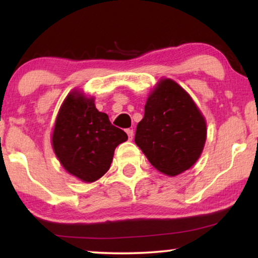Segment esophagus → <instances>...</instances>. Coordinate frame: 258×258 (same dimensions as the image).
Wrapping results in <instances>:
<instances>
[{
	"label": "esophagus",
	"instance_id": "34e87169",
	"mask_svg": "<svg viewBox=\"0 0 258 258\" xmlns=\"http://www.w3.org/2000/svg\"><path fill=\"white\" fill-rule=\"evenodd\" d=\"M125 133L128 134L129 140H133V137H134V130H133V129H126Z\"/></svg>",
	"mask_w": 258,
	"mask_h": 258
}]
</instances>
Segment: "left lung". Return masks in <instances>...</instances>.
<instances>
[{
    "instance_id": "8db88e82",
    "label": "left lung",
    "mask_w": 258,
    "mask_h": 258,
    "mask_svg": "<svg viewBox=\"0 0 258 258\" xmlns=\"http://www.w3.org/2000/svg\"><path fill=\"white\" fill-rule=\"evenodd\" d=\"M206 136V121L189 94L172 80L161 81L135 134L151 165L165 175L181 174L199 160Z\"/></svg>"
}]
</instances>
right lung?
<instances>
[{"label":"right lung","mask_w":258,"mask_h":258,"mask_svg":"<svg viewBox=\"0 0 258 258\" xmlns=\"http://www.w3.org/2000/svg\"><path fill=\"white\" fill-rule=\"evenodd\" d=\"M128 140L98 111L93 98L69 94L63 102L52 133V147L63 168L84 182H94L110 168L115 148Z\"/></svg>","instance_id":"obj_1"}]
</instances>
